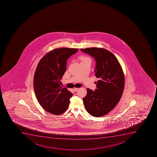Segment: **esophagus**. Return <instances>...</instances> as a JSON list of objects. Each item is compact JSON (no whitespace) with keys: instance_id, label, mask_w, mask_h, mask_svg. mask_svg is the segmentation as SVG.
<instances>
[{"instance_id":"1","label":"esophagus","mask_w":157,"mask_h":157,"mask_svg":"<svg viewBox=\"0 0 157 157\" xmlns=\"http://www.w3.org/2000/svg\"><path fill=\"white\" fill-rule=\"evenodd\" d=\"M73 90H74V91H75H75H78V88H76V87H75V88H74Z\"/></svg>"}]
</instances>
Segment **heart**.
I'll return each instance as SVG.
<instances>
[{
    "mask_svg": "<svg viewBox=\"0 0 157 157\" xmlns=\"http://www.w3.org/2000/svg\"><path fill=\"white\" fill-rule=\"evenodd\" d=\"M81 59H82V61H86V60L91 61L90 58H89V57H86V56H82V58H81Z\"/></svg>",
    "mask_w": 157,
    "mask_h": 157,
    "instance_id": "obj_1",
    "label": "heart"
}]
</instances>
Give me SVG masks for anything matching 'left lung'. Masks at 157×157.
Segmentation results:
<instances>
[{"label": "left lung", "instance_id": "8db88e82", "mask_svg": "<svg viewBox=\"0 0 157 157\" xmlns=\"http://www.w3.org/2000/svg\"><path fill=\"white\" fill-rule=\"evenodd\" d=\"M81 51L94 59V74L99 78L94 91L87 89L83 104L90 115L100 117L109 113L120 100L124 89L123 70L116 56L108 50L91 48Z\"/></svg>", "mask_w": 157, "mask_h": 157}]
</instances>
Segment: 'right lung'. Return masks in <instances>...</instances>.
<instances>
[{"label":"right lung","mask_w":157,"mask_h":157,"mask_svg":"<svg viewBox=\"0 0 157 157\" xmlns=\"http://www.w3.org/2000/svg\"><path fill=\"white\" fill-rule=\"evenodd\" d=\"M78 49L60 48L49 52L37 66L34 78V92L38 102L47 112L60 115L68 108L72 93L60 86L67 70V61Z\"/></svg>","instance_id":"obj_1"}]
</instances>
